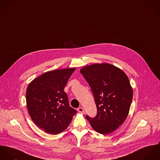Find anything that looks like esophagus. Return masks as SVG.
Segmentation results:
<instances>
[{"instance_id": "34e87169", "label": "esophagus", "mask_w": 160, "mask_h": 160, "mask_svg": "<svg viewBox=\"0 0 160 160\" xmlns=\"http://www.w3.org/2000/svg\"><path fill=\"white\" fill-rule=\"evenodd\" d=\"M77 110H78L79 112H80V113H84V109H83L82 107H79V108H78Z\"/></svg>"}]
</instances>
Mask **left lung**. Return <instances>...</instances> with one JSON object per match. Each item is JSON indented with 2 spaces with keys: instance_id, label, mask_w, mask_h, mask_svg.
<instances>
[{
  "instance_id": "8db88e82",
  "label": "left lung",
  "mask_w": 160,
  "mask_h": 160,
  "mask_svg": "<svg viewBox=\"0 0 160 160\" xmlns=\"http://www.w3.org/2000/svg\"><path fill=\"white\" fill-rule=\"evenodd\" d=\"M80 73L91 87L98 109L96 117L86 118L98 133L113 132L124 123L132 99V88L127 75L106 62L84 66Z\"/></svg>"
}]
</instances>
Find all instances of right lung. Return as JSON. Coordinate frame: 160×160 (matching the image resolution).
Instances as JSON below:
<instances>
[{
    "instance_id": "right-lung-1",
    "label": "right lung",
    "mask_w": 160,
    "mask_h": 160,
    "mask_svg": "<svg viewBox=\"0 0 160 160\" xmlns=\"http://www.w3.org/2000/svg\"><path fill=\"white\" fill-rule=\"evenodd\" d=\"M76 68L43 73L28 86L26 104L35 124L45 132L58 134L71 122L76 110L69 106L64 88Z\"/></svg>"
}]
</instances>
